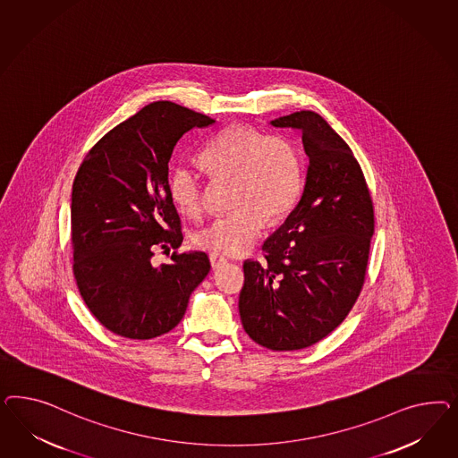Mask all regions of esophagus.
<instances>
[{
  "label": "esophagus",
  "instance_id": "34e87169",
  "mask_svg": "<svg viewBox=\"0 0 458 458\" xmlns=\"http://www.w3.org/2000/svg\"><path fill=\"white\" fill-rule=\"evenodd\" d=\"M209 262H211L213 268H220V267L226 264V259L218 255V253H209Z\"/></svg>",
  "mask_w": 458,
  "mask_h": 458
}]
</instances>
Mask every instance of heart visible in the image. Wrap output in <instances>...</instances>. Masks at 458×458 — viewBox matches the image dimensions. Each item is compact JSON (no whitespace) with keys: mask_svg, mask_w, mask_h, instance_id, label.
<instances>
[{"mask_svg":"<svg viewBox=\"0 0 458 458\" xmlns=\"http://www.w3.org/2000/svg\"><path fill=\"white\" fill-rule=\"evenodd\" d=\"M211 176L232 180L233 211L215 218L194 235V245L220 255H242L260 235L265 222L282 220L299 201L304 165L291 139L267 136L251 127H228L199 153ZM169 194L186 216L203 209L201 186L188 167H176L169 178Z\"/></svg>","mask_w":458,"mask_h":458,"instance_id":"heart-1","label":"heart"}]
</instances>
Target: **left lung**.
<instances>
[{"label": "left lung", "instance_id": "1", "mask_svg": "<svg viewBox=\"0 0 458 458\" xmlns=\"http://www.w3.org/2000/svg\"><path fill=\"white\" fill-rule=\"evenodd\" d=\"M270 124L302 132L309 166L299 203L265 240L264 262L243 264L238 310L257 344L295 351L333 333L360 297L375 213L360 163L319 114Z\"/></svg>", "mask_w": 458, "mask_h": 458}]
</instances>
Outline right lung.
<instances>
[{
  "mask_svg": "<svg viewBox=\"0 0 458 458\" xmlns=\"http://www.w3.org/2000/svg\"><path fill=\"white\" fill-rule=\"evenodd\" d=\"M215 121L159 100L115 125L89 151L72 188L73 276L83 302L111 333L153 339L174 329L208 276L205 251L154 267V249L182 242L169 194L176 142Z\"/></svg>",
  "mask_w": 458,
  "mask_h": 458,
  "instance_id": "right-lung-1",
  "label": "right lung"
}]
</instances>
